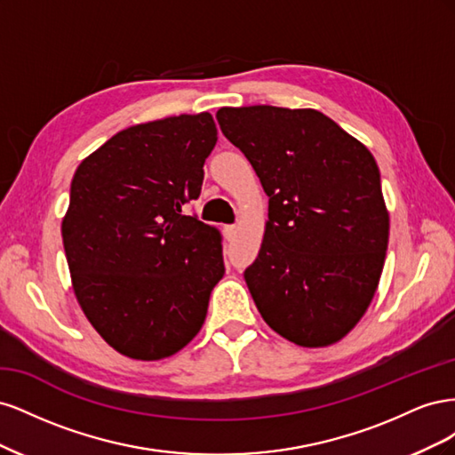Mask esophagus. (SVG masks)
<instances>
[{"instance_id": "esophagus-1", "label": "esophagus", "mask_w": 455, "mask_h": 455, "mask_svg": "<svg viewBox=\"0 0 455 455\" xmlns=\"http://www.w3.org/2000/svg\"><path fill=\"white\" fill-rule=\"evenodd\" d=\"M224 233H226L228 239H231L237 233V228L235 226H224Z\"/></svg>"}]
</instances>
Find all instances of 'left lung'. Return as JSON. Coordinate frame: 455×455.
<instances>
[{
  "mask_svg": "<svg viewBox=\"0 0 455 455\" xmlns=\"http://www.w3.org/2000/svg\"><path fill=\"white\" fill-rule=\"evenodd\" d=\"M216 119L269 197L244 269L258 311L298 346L341 339L374 298L389 243L374 156L316 109L220 108Z\"/></svg>",
  "mask_w": 455,
  "mask_h": 455,
  "instance_id": "8db88e82",
  "label": "left lung"
}]
</instances>
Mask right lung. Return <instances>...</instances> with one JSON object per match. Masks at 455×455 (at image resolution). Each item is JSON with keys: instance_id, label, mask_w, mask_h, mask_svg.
Here are the masks:
<instances>
[{"instance_id": "add662e5", "label": "right lung", "mask_w": 455, "mask_h": 455, "mask_svg": "<svg viewBox=\"0 0 455 455\" xmlns=\"http://www.w3.org/2000/svg\"><path fill=\"white\" fill-rule=\"evenodd\" d=\"M216 134L206 112L134 125L74 174L62 220L74 292L96 332L131 359L188 346L224 277L220 233L182 214L201 196Z\"/></svg>"}]
</instances>
